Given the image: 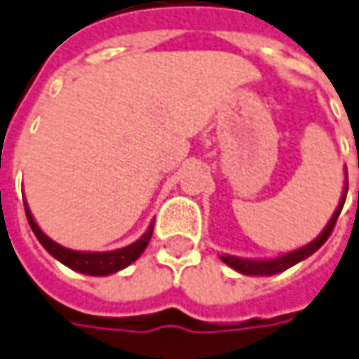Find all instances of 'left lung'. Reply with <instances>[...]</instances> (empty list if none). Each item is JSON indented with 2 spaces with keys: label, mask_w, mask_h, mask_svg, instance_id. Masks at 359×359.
<instances>
[{
  "label": "left lung",
  "mask_w": 359,
  "mask_h": 359,
  "mask_svg": "<svg viewBox=\"0 0 359 359\" xmlns=\"http://www.w3.org/2000/svg\"><path fill=\"white\" fill-rule=\"evenodd\" d=\"M346 175H348V172H346ZM346 195H348V180H346V189H344L341 203H339V207L335 209L334 217L330 219L327 226L323 229V233H321L316 241H311L309 245L302 247V249L291 251V253H287V255H281V257H277V259H269V261H249V259H237V257H231V255H221V259L225 261L229 267H233L235 271L245 273V275H275V273L285 271V269H289L291 265H295V263L304 261V259L309 257V255H313V253L320 249L321 245L330 239V235L334 233L335 223H337V217H339V212H341V209H344Z\"/></svg>",
  "instance_id": "obj_1"
}]
</instances>
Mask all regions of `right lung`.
Here are the masks:
<instances>
[{
	"label": "right lung",
	"mask_w": 359,
	"mask_h": 359,
	"mask_svg": "<svg viewBox=\"0 0 359 359\" xmlns=\"http://www.w3.org/2000/svg\"><path fill=\"white\" fill-rule=\"evenodd\" d=\"M25 217H27V223L32 226L34 235L38 237V241L46 247V251L50 255H54L57 261H62L64 265H68L74 271L86 273V275H110V273L124 269L126 265H130L133 261H136L142 255V251L147 249V245L150 243V237H152V226H150L142 239H138V241L124 247V249L108 251V253H82V251L66 249V247L57 245L52 239H48L39 231V226L36 225V221H34V217H32V212H29L27 207H25Z\"/></svg>",
	"instance_id": "obj_1"
}]
</instances>
